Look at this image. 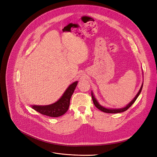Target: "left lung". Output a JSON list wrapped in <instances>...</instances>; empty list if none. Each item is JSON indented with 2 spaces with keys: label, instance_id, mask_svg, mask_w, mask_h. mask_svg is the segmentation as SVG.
<instances>
[{
  "label": "left lung",
  "instance_id": "left-lung-1",
  "mask_svg": "<svg viewBox=\"0 0 157 157\" xmlns=\"http://www.w3.org/2000/svg\"><path fill=\"white\" fill-rule=\"evenodd\" d=\"M143 83H142V85H141V88H140L138 93H137V95L135 96V97L133 98L132 101L130 103H128L126 106L123 107V108H121L113 109V108H105L104 106H102V105H101L99 103H98V102L97 100L96 99V98L95 97V96H94V93H93L92 91V100H93L94 104V105H95L96 108H98L99 110H101V111L104 112V113H122V112H124V111H125L126 110H127V109L130 108V107L134 103V102L136 101L137 97H139V95H140V94H141V90H142V88H143Z\"/></svg>",
  "mask_w": 157,
  "mask_h": 157
}]
</instances>
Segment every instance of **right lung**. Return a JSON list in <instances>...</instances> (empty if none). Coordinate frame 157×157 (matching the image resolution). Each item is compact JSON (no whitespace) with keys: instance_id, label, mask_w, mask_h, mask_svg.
I'll use <instances>...</instances> for the list:
<instances>
[{"instance_id":"right-lung-1","label":"right lung","mask_w":157,"mask_h":157,"mask_svg":"<svg viewBox=\"0 0 157 157\" xmlns=\"http://www.w3.org/2000/svg\"><path fill=\"white\" fill-rule=\"evenodd\" d=\"M78 81L73 82L66 89L62 96L56 102L46 105H32L31 107L39 113L50 117H59L67 111L70 105V101L77 85Z\"/></svg>"}]
</instances>
